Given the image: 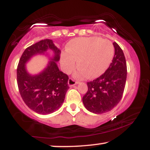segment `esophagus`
Masks as SVG:
<instances>
[{
  "label": "esophagus",
  "mask_w": 150,
  "mask_h": 150,
  "mask_svg": "<svg viewBox=\"0 0 150 150\" xmlns=\"http://www.w3.org/2000/svg\"><path fill=\"white\" fill-rule=\"evenodd\" d=\"M77 83H78V82L74 80L73 78H71V77H70L69 80H68V85L70 86V87H73V86L77 85Z\"/></svg>",
  "instance_id": "34e87169"
}]
</instances>
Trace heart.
I'll return each mask as SVG.
<instances>
[{
    "mask_svg": "<svg viewBox=\"0 0 150 150\" xmlns=\"http://www.w3.org/2000/svg\"><path fill=\"white\" fill-rule=\"evenodd\" d=\"M66 50L68 53L61 57L63 69L65 73H71L78 59L80 69L75 76L80 79L100 76L109 66L114 54L112 43L97 37L73 39L68 43Z\"/></svg>",
    "mask_w": 150,
    "mask_h": 150,
    "instance_id": "1",
    "label": "heart"
}]
</instances>
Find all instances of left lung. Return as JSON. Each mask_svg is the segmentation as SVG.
Here are the masks:
<instances>
[{"instance_id": "left-lung-1", "label": "left lung", "mask_w": 150, "mask_h": 150, "mask_svg": "<svg viewBox=\"0 0 150 150\" xmlns=\"http://www.w3.org/2000/svg\"><path fill=\"white\" fill-rule=\"evenodd\" d=\"M114 57L100 77L87 82L88 90L82 97L84 106L90 112L101 114L111 111L123 97L127 77V65L123 50L116 42Z\"/></svg>"}]
</instances>
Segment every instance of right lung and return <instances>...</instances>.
<instances>
[{
	"mask_svg": "<svg viewBox=\"0 0 150 150\" xmlns=\"http://www.w3.org/2000/svg\"><path fill=\"white\" fill-rule=\"evenodd\" d=\"M48 49L54 55L47 67L41 74L31 76L25 70V63L34 54L44 53ZM61 52L51 39L39 41L25 50L17 68V82L24 102L32 111L39 114H49L58 110L64 101L69 88L68 76L60 71L56 62Z\"/></svg>",
	"mask_w": 150,
	"mask_h": 150,
	"instance_id": "add662e5",
	"label": "right lung"
}]
</instances>
